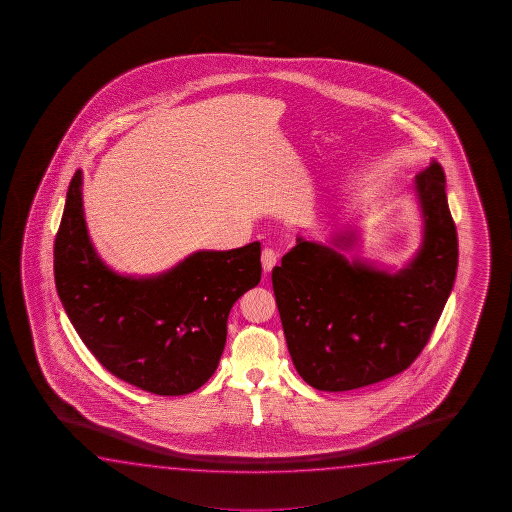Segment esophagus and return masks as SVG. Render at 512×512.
<instances>
[{
  "mask_svg": "<svg viewBox=\"0 0 512 512\" xmlns=\"http://www.w3.org/2000/svg\"><path fill=\"white\" fill-rule=\"evenodd\" d=\"M276 263H278V252L274 251V249H263V252H261V267H263V272L270 274L272 269L276 267Z\"/></svg>",
  "mask_w": 512,
  "mask_h": 512,
  "instance_id": "esophagus-1",
  "label": "esophagus"
}]
</instances>
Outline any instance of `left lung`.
<instances>
[{"label": "left lung", "mask_w": 512, "mask_h": 512, "mask_svg": "<svg viewBox=\"0 0 512 512\" xmlns=\"http://www.w3.org/2000/svg\"><path fill=\"white\" fill-rule=\"evenodd\" d=\"M423 242L403 269L346 258L356 227L328 243L295 238L272 288L295 369L313 389L344 392L403 373L426 346L457 276L459 242L446 177L432 161L412 184Z\"/></svg>", "instance_id": "left-lung-1"}]
</instances>
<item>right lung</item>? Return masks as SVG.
Instances as JSON below:
<instances>
[{
	"label": "right lung",
	"instance_id": "1",
	"mask_svg": "<svg viewBox=\"0 0 512 512\" xmlns=\"http://www.w3.org/2000/svg\"><path fill=\"white\" fill-rule=\"evenodd\" d=\"M261 243L197 251L156 276L107 267L87 233L82 170L53 247L55 286L78 337L109 373L159 396L190 394L217 371L233 304L260 283Z\"/></svg>",
	"mask_w": 512,
	"mask_h": 512
}]
</instances>
